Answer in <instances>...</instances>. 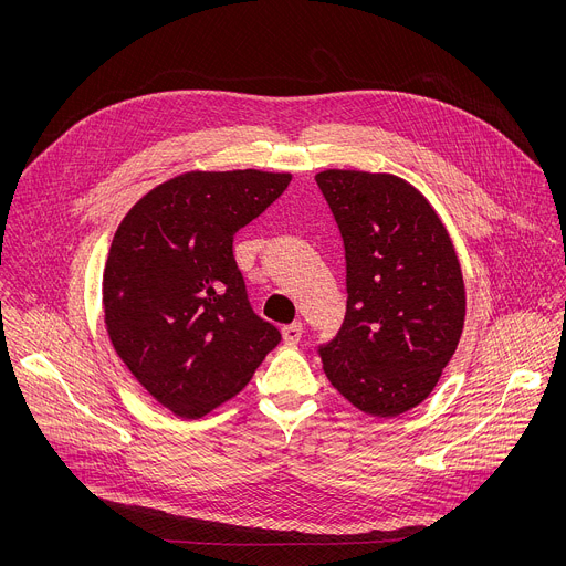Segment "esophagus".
Masks as SVG:
<instances>
[{"instance_id":"1","label":"esophagus","mask_w":566,"mask_h":566,"mask_svg":"<svg viewBox=\"0 0 566 566\" xmlns=\"http://www.w3.org/2000/svg\"><path fill=\"white\" fill-rule=\"evenodd\" d=\"M282 338H284L286 345H297L300 338H302V325H300V322H293V325L282 327Z\"/></svg>"}]
</instances>
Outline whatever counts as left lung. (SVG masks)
I'll list each match as a JSON object with an SVG mask.
<instances>
[{"instance_id": "8db88e82", "label": "left lung", "mask_w": 566, "mask_h": 566, "mask_svg": "<svg viewBox=\"0 0 566 566\" xmlns=\"http://www.w3.org/2000/svg\"><path fill=\"white\" fill-rule=\"evenodd\" d=\"M315 184L347 266V313L317 345L322 369L358 410L398 417L428 398L461 338L454 247L426 197L394 175L325 170Z\"/></svg>"}]
</instances>
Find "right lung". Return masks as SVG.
Instances as JSON below:
<instances>
[{"mask_svg": "<svg viewBox=\"0 0 566 566\" xmlns=\"http://www.w3.org/2000/svg\"><path fill=\"white\" fill-rule=\"evenodd\" d=\"M289 184L260 170L188 172L147 192L114 234L103 275L112 345L184 419L234 396L282 340L253 311L232 241Z\"/></svg>", "mask_w": 566, "mask_h": 566, "instance_id": "1", "label": "right lung"}]
</instances>
